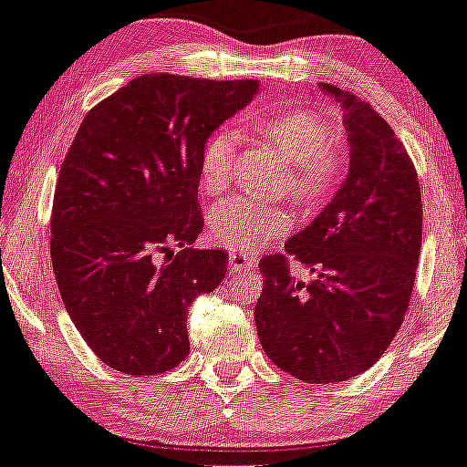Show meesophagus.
Masks as SVG:
<instances>
[{
    "mask_svg": "<svg viewBox=\"0 0 467 467\" xmlns=\"http://www.w3.org/2000/svg\"><path fill=\"white\" fill-rule=\"evenodd\" d=\"M258 265V258L254 254H243V252H232L229 254V274H240L249 272Z\"/></svg>",
    "mask_w": 467,
    "mask_h": 467,
    "instance_id": "esophagus-1",
    "label": "esophagus"
}]
</instances>
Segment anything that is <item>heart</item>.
Instances as JSON below:
<instances>
[{
  "label": "heart",
  "instance_id": "b5f03b06",
  "mask_svg": "<svg viewBox=\"0 0 467 467\" xmlns=\"http://www.w3.org/2000/svg\"><path fill=\"white\" fill-rule=\"evenodd\" d=\"M247 131L269 144L287 160V173L280 180L278 193H287L300 213L323 212L340 192L349 171V155L334 127L312 109L249 115ZM235 158L234 135L213 131L204 138L198 155V187L207 195H218L232 182ZM289 213L280 204L235 198L215 204L209 215V232L218 244L238 252H254L269 240L289 232Z\"/></svg>",
  "mask_w": 467,
  "mask_h": 467
}]
</instances>
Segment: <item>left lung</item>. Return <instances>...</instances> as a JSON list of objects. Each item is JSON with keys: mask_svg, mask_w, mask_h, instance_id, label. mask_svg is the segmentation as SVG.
Wrapping results in <instances>:
<instances>
[{"mask_svg": "<svg viewBox=\"0 0 467 467\" xmlns=\"http://www.w3.org/2000/svg\"><path fill=\"white\" fill-rule=\"evenodd\" d=\"M345 111L349 173L307 229L265 255L255 329L265 354L305 383H340L369 369L410 307L423 204L414 162L365 99L320 84ZM303 264L313 280L293 274Z\"/></svg>", "mask_w": 467, "mask_h": 467, "instance_id": "obj_1", "label": "left lung"}]
</instances>
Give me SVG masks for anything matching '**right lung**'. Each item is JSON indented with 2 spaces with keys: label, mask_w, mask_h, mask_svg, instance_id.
Listing matches in <instances>:
<instances>
[{
  "label": "right lung",
  "mask_w": 467,
  "mask_h": 467,
  "mask_svg": "<svg viewBox=\"0 0 467 467\" xmlns=\"http://www.w3.org/2000/svg\"><path fill=\"white\" fill-rule=\"evenodd\" d=\"M258 88L149 73L79 124L55 187L51 258L64 307L109 368L155 376L187 358L189 307L229 263L189 247L204 224L200 147Z\"/></svg>",
  "instance_id": "add662e5"
}]
</instances>
